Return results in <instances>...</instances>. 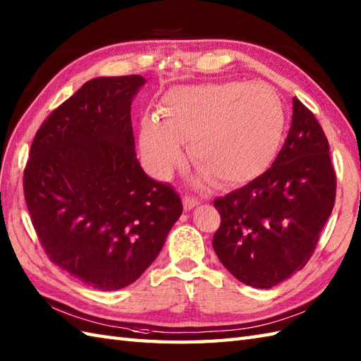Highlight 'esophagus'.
<instances>
[{
	"label": "esophagus",
	"mask_w": 361,
	"mask_h": 361,
	"mask_svg": "<svg viewBox=\"0 0 361 361\" xmlns=\"http://www.w3.org/2000/svg\"><path fill=\"white\" fill-rule=\"evenodd\" d=\"M200 204V201L195 197H189L186 195L183 198V206H184V211H190V209H194L195 206Z\"/></svg>",
	"instance_id": "esophagus-1"
}]
</instances>
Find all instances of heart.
<instances>
[{
    "label": "heart",
    "instance_id": "1",
    "mask_svg": "<svg viewBox=\"0 0 361 361\" xmlns=\"http://www.w3.org/2000/svg\"><path fill=\"white\" fill-rule=\"evenodd\" d=\"M160 120L141 123V155L157 178L183 160L181 141L200 178L237 186L259 177L272 163L284 129L279 94L264 82L241 81L178 86L163 95Z\"/></svg>",
    "mask_w": 361,
    "mask_h": 361
}]
</instances>
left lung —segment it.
Returning a JSON list of instances; mask_svg holds the SVG:
<instances>
[{"label": "left lung", "mask_w": 361, "mask_h": 361, "mask_svg": "<svg viewBox=\"0 0 361 361\" xmlns=\"http://www.w3.org/2000/svg\"><path fill=\"white\" fill-rule=\"evenodd\" d=\"M292 111L288 138L269 169L214 201L221 216L212 240L216 257L237 280L258 289L303 269L335 203L328 138L295 97Z\"/></svg>", "instance_id": "obj_1"}]
</instances>
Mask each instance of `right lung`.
<instances>
[{"mask_svg": "<svg viewBox=\"0 0 361 361\" xmlns=\"http://www.w3.org/2000/svg\"><path fill=\"white\" fill-rule=\"evenodd\" d=\"M145 82H85L41 124L24 169V198L50 262L99 290L138 280L183 212L177 192L137 160L130 104Z\"/></svg>", "mask_w": 361, "mask_h": 361, "instance_id": "right-lung-1", "label": "right lung"}]
</instances>
